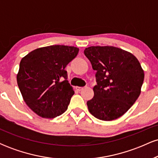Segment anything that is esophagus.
Segmentation results:
<instances>
[{"label": "esophagus", "mask_w": 158, "mask_h": 158, "mask_svg": "<svg viewBox=\"0 0 158 158\" xmlns=\"http://www.w3.org/2000/svg\"><path fill=\"white\" fill-rule=\"evenodd\" d=\"M83 89H84L83 87H77V90H79V91H81V90H82Z\"/></svg>", "instance_id": "1"}]
</instances>
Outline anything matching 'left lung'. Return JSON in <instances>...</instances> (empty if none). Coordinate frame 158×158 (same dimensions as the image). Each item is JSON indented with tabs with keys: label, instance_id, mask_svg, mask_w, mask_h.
<instances>
[{
	"label": "left lung",
	"instance_id": "obj_1",
	"mask_svg": "<svg viewBox=\"0 0 158 158\" xmlns=\"http://www.w3.org/2000/svg\"><path fill=\"white\" fill-rule=\"evenodd\" d=\"M96 73L94 97L87 102L88 110L96 118L110 121L123 116L140 94L144 71L131 52L112 46L85 48Z\"/></svg>",
	"mask_w": 158,
	"mask_h": 158
}]
</instances>
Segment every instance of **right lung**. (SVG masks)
Here are the masks:
<instances>
[{
	"instance_id": "right-lung-1",
	"label": "right lung",
	"mask_w": 158,
	"mask_h": 158,
	"mask_svg": "<svg viewBox=\"0 0 158 158\" xmlns=\"http://www.w3.org/2000/svg\"><path fill=\"white\" fill-rule=\"evenodd\" d=\"M79 48L51 45L35 49L21 59L17 82L23 100L36 114L54 118L68 109L74 94L65 68Z\"/></svg>"
}]
</instances>
